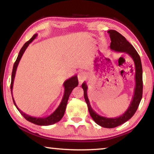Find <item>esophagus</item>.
Segmentation results:
<instances>
[{"mask_svg": "<svg viewBox=\"0 0 154 154\" xmlns=\"http://www.w3.org/2000/svg\"><path fill=\"white\" fill-rule=\"evenodd\" d=\"M87 77V75L84 72H81L79 75H78V80H79V83H83Z\"/></svg>", "mask_w": 154, "mask_h": 154, "instance_id": "34e87169", "label": "esophagus"}]
</instances>
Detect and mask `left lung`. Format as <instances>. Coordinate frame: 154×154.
<instances>
[{
	"mask_svg": "<svg viewBox=\"0 0 154 154\" xmlns=\"http://www.w3.org/2000/svg\"><path fill=\"white\" fill-rule=\"evenodd\" d=\"M107 32L110 36L111 41L110 45V49L111 50L128 54L134 61L135 67V88L131 103L127 110L120 116L113 118L100 116L91 107L87 94L88 86L86 83L83 82L82 87L83 90V95H84L85 100L88 106L90 115L93 120L99 126L106 128H113L120 126L122 124L129 120L134 116L139 107L143 95V70L139 55L134 47L126 39V38L116 30H109L107 31Z\"/></svg>",
	"mask_w": 154,
	"mask_h": 154,
	"instance_id": "8db88e82",
	"label": "left lung"
}]
</instances>
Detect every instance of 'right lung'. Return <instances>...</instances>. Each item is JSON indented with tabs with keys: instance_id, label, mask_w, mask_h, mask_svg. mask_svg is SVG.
<instances>
[{
	"instance_id": "1",
	"label": "right lung",
	"mask_w": 154,
	"mask_h": 154,
	"mask_svg": "<svg viewBox=\"0 0 154 154\" xmlns=\"http://www.w3.org/2000/svg\"><path fill=\"white\" fill-rule=\"evenodd\" d=\"M36 36H37V34H35V35L32 36V37L31 38L29 41H27V42L23 45L22 49H20V53L18 54L16 61L15 62V63L14 64V68H13L12 74H11V92L12 94L13 101H14L15 106H16L17 110L20 111V113L22 115V116L24 117L26 120H28L30 122H32V123L35 124L36 125H39V126H49V125H52L55 123H57V122H58L62 118V117L64 116L69 96L71 94L72 90H73L75 87H77L78 84H79V82H78L77 75H75V76L69 78V79L65 81L63 84L64 87V92L63 97H62V99L61 100V103L58 106V108H57L56 110L50 115V116H49L48 117H44V118H36V117L28 116V115L26 114L17 107V106L16 105V103H15L14 99V97H13V94H12L13 86H14V82L15 73H16V70H17L18 64H19L20 60L22 58V57L23 56V54H24V51H26V49L28 45H29V44L30 43H32L34 39H35Z\"/></svg>"
}]
</instances>
